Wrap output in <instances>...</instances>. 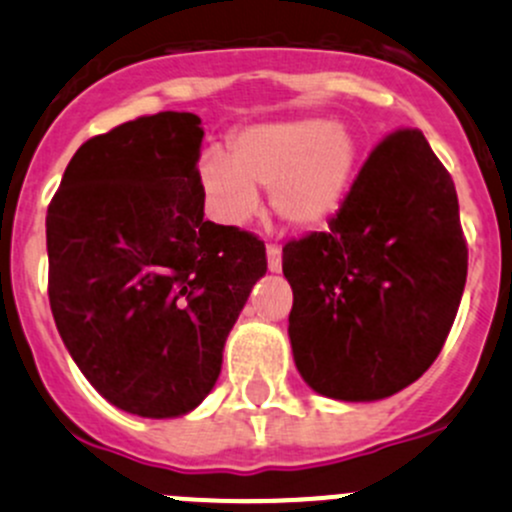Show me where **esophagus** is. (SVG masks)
<instances>
[{
	"label": "esophagus",
	"mask_w": 512,
	"mask_h": 512,
	"mask_svg": "<svg viewBox=\"0 0 512 512\" xmlns=\"http://www.w3.org/2000/svg\"><path fill=\"white\" fill-rule=\"evenodd\" d=\"M267 267H270V272L282 270V250H280V245H275V242H270V245H267Z\"/></svg>",
	"instance_id": "1"
}]
</instances>
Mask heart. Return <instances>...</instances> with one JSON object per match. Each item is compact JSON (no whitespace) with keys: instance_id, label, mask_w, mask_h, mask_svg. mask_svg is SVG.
Wrapping results in <instances>:
<instances>
[{"instance_id":"b5f03b06","label":"heart","mask_w":512,"mask_h":512,"mask_svg":"<svg viewBox=\"0 0 512 512\" xmlns=\"http://www.w3.org/2000/svg\"><path fill=\"white\" fill-rule=\"evenodd\" d=\"M356 165L352 133L327 118L257 123L237 131L230 156L200 160V183L215 213L242 223L257 210V190H272L277 218L297 230L327 223L347 198Z\"/></svg>"}]
</instances>
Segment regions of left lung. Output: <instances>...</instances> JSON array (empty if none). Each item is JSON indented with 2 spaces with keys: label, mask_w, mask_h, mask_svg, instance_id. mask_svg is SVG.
Returning a JSON list of instances; mask_svg holds the SVG:
<instances>
[{
  "label": "left lung",
  "mask_w": 512,
  "mask_h": 512,
  "mask_svg": "<svg viewBox=\"0 0 512 512\" xmlns=\"http://www.w3.org/2000/svg\"><path fill=\"white\" fill-rule=\"evenodd\" d=\"M289 342L302 379L339 401H379L436 361L468 275L451 175L416 128L389 133L324 232L282 247Z\"/></svg>",
  "instance_id": "8db88e82"
}]
</instances>
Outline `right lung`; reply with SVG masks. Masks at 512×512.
<instances>
[{"mask_svg": "<svg viewBox=\"0 0 512 512\" xmlns=\"http://www.w3.org/2000/svg\"><path fill=\"white\" fill-rule=\"evenodd\" d=\"M203 128L160 111L89 138L46 210L49 304L81 374L143 418L193 411L267 272L265 242L205 218Z\"/></svg>", "mask_w": 512, "mask_h": 512, "instance_id": "obj_1", "label": "right lung"}]
</instances>
